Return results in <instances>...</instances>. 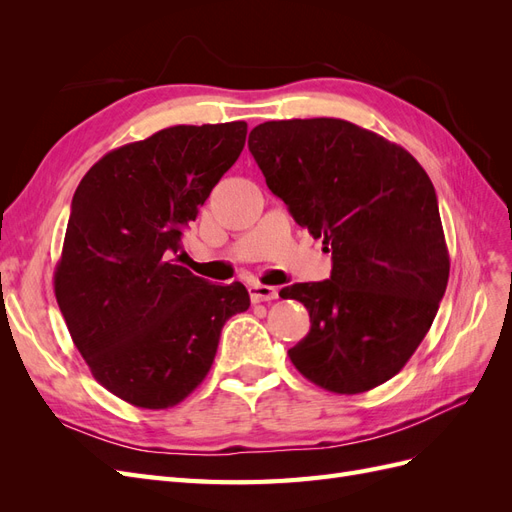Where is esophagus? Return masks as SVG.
Wrapping results in <instances>:
<instances>
[{
    "mask_svg": "<svg viewBox=\"0 0 512 512\" xmlns=\"http://www.w3.org/2000/svg\"><path fill=\"white\" fill-rule=\"evenodd\" d=\"M250 297L254 303H260V301H273L280 297V290H277L275 286H265V284H252L250 286Z\"/></svg>",
    "mask_w": 512,
    "mask_h": 512,
    "instance_id": "obj_1",
    "label": "esophagus"
}]
</instances>
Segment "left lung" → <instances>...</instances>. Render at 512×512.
<instances>
[{
    "label": "left lung",
    "instance_id": "obj_1",
    "mask_svg": "<svg viewBox=\"0 0 512 512\" xmlns=\"http://www.w3.org/2000/svg\"><path fill=\"white\" fill-rule=\"evenodd\" d=\"M247 147L269 190L333 258L329 280L280 292L312 322L288 350L292 365L339 395L391 380L427 335L451 269L423 166L376 132L331 117L265 121Z\"/></svg>",
    "mask_w": 512,
    "mask_h": 512
}]
</instances>
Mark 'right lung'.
I'll return each instance as SVG.
<instances>
[{"label": "right lung", "instance_id": "obj_1", "mask_svg": "<svg viewBox=\"0 0 512 512\" xmlns=\"http://www.w3.org/2000/svg\"><path fill=\"white\" fill-rule=\"evenodd\" d=\"M245 134V121L160 130L106 153L74 192L55 297L91 374L132 406L188 397L226 320L250 307L243 284L215 286L170 260Z\"/></svg>", "mask_w": 512, "mask_h": 512}]
</instances>
